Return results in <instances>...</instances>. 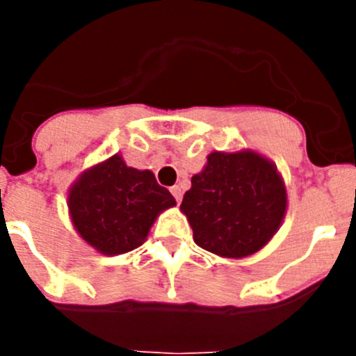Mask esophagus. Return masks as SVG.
Here are the masks:
<instances>
[{
	"label": "esophagus",
	"mask_w": 356,
	"mask_h": 356,
	"mask_svg": "<svg viewBox=\"0 0 356 356\" xmlns=\"http://www.w3.org/2000/svg\"><path fill=\"white\" fill-rule=\"evenodd\" d=\"M171 194L175 196L176 203H180V201H181V187H180V185H172Z\"/></svg>",
	"instance_id": "obj_1"
}]
</instances>
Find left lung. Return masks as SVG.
I'll return each instance as SVG.
<instances>
[{"instance_id": "left-lung-1", "label": "left lung", "mask_w": 356, "mask_h": 356, "mask_svg": "<svg viewBox=\"0 0 356 356\" xmlns=\"http://www.w3.org/2000/svg\"><path fill=\"white\" fill-rule=\"evenodd\" d=\"M191 184L180 210L197 246L222 259L262 250L287 213L284 176L254 149L212 151Z\"/></svg>"}]
</instances>
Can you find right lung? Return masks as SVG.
<instances>
[{
    "instance_id": "right-lung-1",
    "label": "right lung",
    "mask_w": 356,
    "mask_h": 356,
    "mask_svg": "<svg viewBox=\"0 0 356 356\" xmlns=\"http://www.w3.org/2000/svg\"><path fill=\"white\" fill-rule=\"evenodd\" d=\"M172 207L176 200L155 175L130 168L119 153L83 169L67 191L76 234L106 257L143 246L156 217Z\"/></svg>"
}]
</instances>
